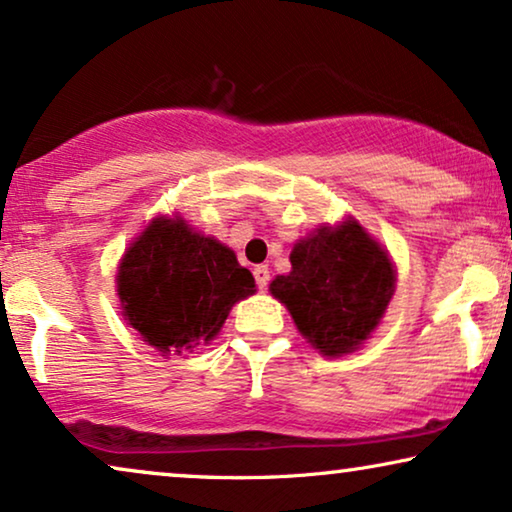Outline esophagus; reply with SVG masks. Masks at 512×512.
Listing matches in <instances>:
<instances>
[{
  "label": "esophagus",
  "mask_w": 512,
  "mask_h": 512,
  "mask_svg": "<svg viewBox=\"0 0 512 512\" xmlns=\"http://www.w3.org/2000/svg\"><path fill=\"white\" fill-rule=\"evenodd\" d=\"M254 279H256V284L261 286V289H265V286H268V282H270L268 265H256V268H254Z\"/></svg>",
  "instance_id": "obj_1"
}]
</instances>
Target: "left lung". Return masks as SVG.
Listing matches in <instances>:
<instances>
[{
  "label": "left lung",
  "instance_id": "8db88e82",
  "mask_svg": "<svg viewBox=\"0 0 512 512\" xmlns=\"http://www.w3.org/2000/svg\"><path fill=\"white\" fill-rule=\"evenodd\" d=\"M387 254L356 221L321 228L291 251V272L270 284L298 331L324 356L354 352L394 296Z\"/></svg>",
  "mask_w": 512,
  "mask_h": 512
}]
</instances>
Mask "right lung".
Wrapping results in <instances>:
<instances>
[{"label":"right lung","mask_w":512,"mask_h":512,"mask_svg":"<svg viewBox=\"0 0 512 512\" xmlns=\"http://www.w3.org/2000/svg\"><path fill=\"white\" fill-rule=\"evenodd\" d=\"M254 277L221 242L184 221L156 219L118 270L130 326L163 354L193 352L221 331L230 307L254 293Z\"/></svg>","instance_id":"right-lung-1"}]
</instances>
